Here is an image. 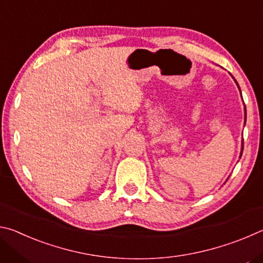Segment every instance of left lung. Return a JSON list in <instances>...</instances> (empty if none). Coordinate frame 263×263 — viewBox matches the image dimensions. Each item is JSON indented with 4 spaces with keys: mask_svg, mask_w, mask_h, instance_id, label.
<instances>
[{
    "mask_svg": "<svg viewBox=\"0 0 263 263\" xmlns=\"http://www.w3.org/2000/svg\"><path fill=\"white\" fill-rule=\"evenodd\" d=\"M235 81V83L238 84V82H237V80H234ZM238 88H239V84H238ZM239 90H240V88H239ZM240 94H241V90H240ZM242 97V96H241ZM245 123H246V106H245ZM242 151H243V140H242V142H241V152H240V158H241V155H242Z\"/></svg>",
    "mask_w": 263,
    "mask_h": 263,
    "instance_id": "obj_1",
    "label": "left lung"
}]
</instances>
